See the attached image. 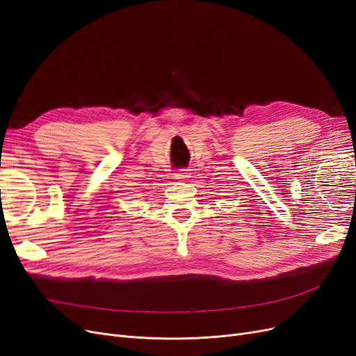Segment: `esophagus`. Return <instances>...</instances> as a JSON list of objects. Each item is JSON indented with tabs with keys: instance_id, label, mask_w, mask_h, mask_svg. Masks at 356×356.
I'll list each match as a JSON object with an SVG mask.
<instances>
[{
	"instance_id": "1",
	"label": "esophagus",
	"mask_w": 356,
	"mask_h": 356,
	"mask_svg": "<svg viewBox=\"0 0 356 356\" xmlns=\"http://www.w3.org/2000/svg\"><path fill=\"white\" fill-rule=\"evenodd\" d=\"M189 175H191L189 170H180V171H177V173H175V177L179 180H186L191 177Z\"/></svg>"
}]
</instances>
